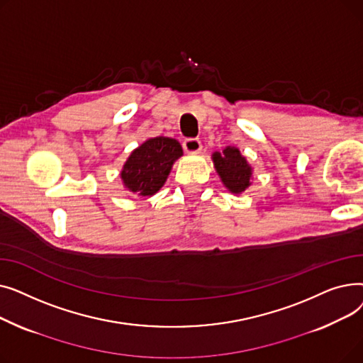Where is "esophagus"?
<instances>
[{
  "mask_svg": "<svg viewBox=\"0 0 363 363\" xmlns=\"http://www.w3.org/2000/svg\"><path fill=\"white\" fill-rule=\"evenodd\" d=\"M182 145H184V150L189 152V155H196V152L201 150V141L199 138H186L184 140Z\"/></svg>",
  "mask_w": 363,
  "mask_h": 363,
  "instance_id": "esophagus-1",
  "label": "esophagus"
}]
</instances>
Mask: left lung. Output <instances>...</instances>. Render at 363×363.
Here are the masks:
<instances>
[{"mask_svg":"<svg viewBox=\"0 0 363 363\" xmlns=\"http://www.w3.org/2000/svg\"><path fill=\"white\" fill-rule=\"evenodd\" d=\"M213 163L220 181L228 188V191L241 194L245 188L252 185V166L247 163L237 147H226L222 152H213Z\"/></svg>","mask_w":363,"mask_h":363,"instance_id":"1","label":"left lung"}]
</instances>
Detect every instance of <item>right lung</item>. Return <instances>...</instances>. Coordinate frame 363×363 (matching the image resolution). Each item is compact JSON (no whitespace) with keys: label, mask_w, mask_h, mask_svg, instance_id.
Here are the masks:
<instances>
[{"label":"right lung","mask_w":363,"mask_h":363,"mask_svg":"<svg viewBox=\"0 0 363 363\" xmlns=\"http://www.w3.org/2000/svg\"><path fill=\"white\" fill-rule=\"evenodd\" d=\"M182 156L181 144L167 137L150 138L130 152L121 178L130 193L155 196L164 185L175 160Z\"/></svg>","instance_id":"obj_1"}]
</instances>
